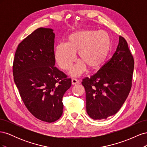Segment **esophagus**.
<instances>
[{
    "label": "esophagus",
    "instance_id": "esophagus-1",
    "mask_svg": "<svg viewBox=\"0 0 147 147\" xmlns=\"http://www.w3.org/2000/svg\"><path fill=\"white\" fill-rule=\"evenodd\" d=\"M78 83V81L77 80V79L75 78H72V84H77Z\"/></svg>",
    "mask_w": 147,
    "mask_h": 147
}]
</instances>
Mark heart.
Instances as JSON below:
<instances>
[{"mask_svg":"<svg viewBox=\"0 0 147 147\" xmlns=\"http://www.w3.org/2000/svg\"><path fill=\"white\" fill-rule=\"evenodd\" d=\"M111 39L104 30H84L69 35L67 43H59L55 49V57L60 67L69 70L76 59H80L70 70V75L78 77L86 67L96 69L103 63L110 50Z\"/></svg>","mask_w":147,"mask_h":147,"instance_id":"1","label":"heart"}]
</instances>
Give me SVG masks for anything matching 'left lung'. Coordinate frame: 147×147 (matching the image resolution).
Returning a JSON list of instances; mask_svg holds the SVG:
<instances>
[{
    "instance_id": "left-lung-1",
    "label": "left lung",
    "mask_w": 147,
    "mask_h": 147,
    "mask_svg": "<svg viewBox=\"0 0 147 147\" xmlns=\"http://www.w3.org/2000/svg\"><path fill=\"white\" fill-rule=\"evenodd\" d=\"M134 67V57L127 43L119 36L112 57L96 74L82 80L86 112L92 119H107L118 112L131 91Z\"/></svg>"
}]
</instances>
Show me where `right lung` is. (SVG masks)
I'll use <instances>...</instances> for the list:
<instances>
[{
	"mask_svg": "<svg viewBox=\"0 0 147 147\" xmlns=\"http://www.w3.org/2000/svg\"><path fill=\"white\" fill-rule=\"evenodd\" d=\"M53 30L40 28L19 43L13 63L14 82L33 116L53 123L62 116L71 79L55 67Z\"/></svg>",
	"mask_w": 147,
	"mask_h": 147,
	"instance_id": "right-lung-1",
	"label": "right lung"
}]
</instances>
